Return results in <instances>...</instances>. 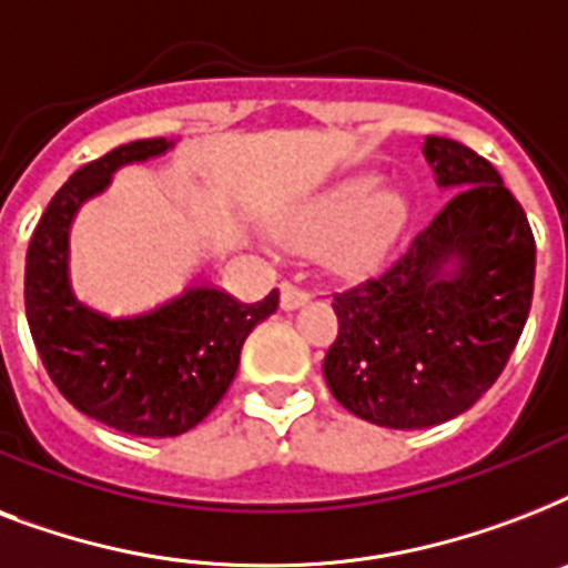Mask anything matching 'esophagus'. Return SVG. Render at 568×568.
<instances>
[{
    "mask_svg": "<svg viewBox=\"0 0 568 568\" xmlns=\"http://www.w3.org/2000/svg\"><path fill=\"white\" fill-rule=\"evenodd\" d=\"M306 301H310V294L303 292V288H297V285L292 283H283V288H280V306H283L285 312L297 310V306H303Z\"/></svg>",
    "mask_w": 568,
    "mask_h": 568,
    "instance_id": "esophagus-1",
    "label": "esophagus"
}]
</instances>
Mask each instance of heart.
Instances as JSON below:
<instances>
[{
    "label": "heart",
    "instance_id": "heart-1",
    "mask_svg": "<svg viewBox=\"0 0 568 568\" xmlns=\"http://www.w3.org/2000/svg\"><path fill=\"white\" fill-rule=\"evenodd\" d=\"M409 214V200L379 173L356 171L283 203L271 226L285 247L315 250L329 274L356 280L386 265Z\"/></svg>",
    "mask_w": 568,
    "mask_h": 568
}]
</instances>
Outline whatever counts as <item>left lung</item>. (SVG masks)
Listing matches in <instances>:
<instances>
[{"mask_svg":"<svg viewBox=\"0 0 568 568\" xmlns=\"http://www.w3.org/2000/svg\"><path fill=\"white\" fill-rule=\"evenodd\" d=\"M433 180L450 200L386 274L336 294L338 336L324 377L338 404L395 430L466 413L519 342L537 244L519 200L475 150L427 135Z\"/></svg>","mask_w":568,"mask_h":568,"instance_id":"8db88e82","label":"left lung"}]
</instances>
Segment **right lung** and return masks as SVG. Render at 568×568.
Returning a JSON list of instances; mask_svg holds the SVG:
<instances>
[{
	"label": "right lung",
	"mask_w": 568,
	"mask_h": 568,
	"mask_svg": "<svg viewBox=\"0 0 568 568\" xmlns=\"http://www.w3.org/2000/svg\"><path fill=\"white\" fill-rule=\"evenodd\" d=\"M176 141L146 138L84 164L58 189L26 253V315L58 392L88 418L129 436H180L203 422L239 372L241 347L274 315L276 288L241 303L209 283L189 285L138 315H105L70 285V226L88 200L126 164L171 153Z\"/></svg>",
	"instance_id": "right-lung-1"
}]
</instances>
